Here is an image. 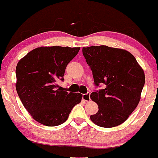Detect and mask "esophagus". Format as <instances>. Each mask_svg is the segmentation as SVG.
<instances>
[{
	"mask_svg": "<svg viewBox=\"0 0 158 158\" xmlns=\"http://www.w3.org/2000/svg\"><path fill=\"white\" fill-rule=\"evenodd\" d=\"M82 98L84 101H86V102H89V101H90V93H87L86 94H83Z\"/></svg>",
	"mask_w": 158,
	"mask_h": 158,
	"instance_id": "esophagus-1",
	"label": "esophagus"
}]
</instances>
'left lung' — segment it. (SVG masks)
Masks as SVG:
<instances>
[{
	"label": "left lung",
	"mask_w": 158,
	"mask_h": 158,
	"mask_svg": "<svg viewBox=\"0 0 158 158\" xmlns=\"http://www.w3.org/2000/svg\"><path fill=\"white\" fill-rule=\"evenodd\" d=\"M93 72L95 86L104 88L90 95L98 111L90 116L95 125L113 127L121 125L135 110L145 84V74L134 56L123 49L106 45L83 48Z\"/></svg>",
	"instance_id": "8db88e82"
}]
</instances>
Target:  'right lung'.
<instances>
[{
	"mask_svg": "<svg viewBox=\"0 0 158 158\" xmlns=\"http://www.w3.org/2000/svg\"><path fill=\"white\" fill-rule=\"evenodd\" d=\"M79 50L60 46L37 48L18 63L17 93L36 122L50 127L61 125L81 102L82 94L56 89V82L64 81L65 68Z\"/></svg>",
	"mask_w": 158,
	"mask_h": 158,
	"instance_id": "obj_1",
	"label": "right lung"
}]
</instances>
